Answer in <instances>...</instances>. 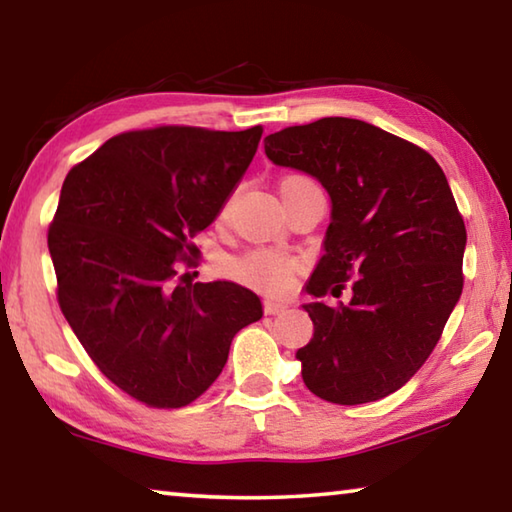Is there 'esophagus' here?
<instances>
[{
  "mask_svg": "<svg viewBox=\"0 0 512 512\" xmlns=\"http://www.w3.org/2000/svg\"><path fill=\"white\" fill-rule=\"evenodd\" d=\"M289 309L287 302H277V300H264V314L266 316H277V314H284V311Z\"/></svg>",
  "mask_w": 512,
  "mask_h": 512,
  "instance_id": "esophagus-1",
  "label": "esophagus"
}]
</instances>
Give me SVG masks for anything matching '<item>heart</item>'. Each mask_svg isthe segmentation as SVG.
I'll return each mask as SVG.
<instances>
[{
  "label": "heart",
  "instance_id": "obj_1",
  "mask_svg": "<svg viewBox=\"0 0 512 512\" xmlns=\"http://www.w3.org/2000/svg\"><path fill=\"white\" fill-rule=\"evenodd\" d=\"M228 273L246 284L250 289L264 293H284L291 289L293 280L300 271V262L282 250L255 248L248 253L232 257L228 262Z\"/></svg>",
  "mask_w": 512,
  "mask_h": 512
}]
</instances>
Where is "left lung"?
<instances>
[{"mask_svg": "<svg viewBox=\"0 0 512 512\" xmlns=\"http://www.w3.org/2000/svg\"><path fill=\"white\" fill-rule=\"evenodd\" d=\"M277 167L309 173L332 203L307 282L314 339L296 352L320 400L366 404L422 368L463 291L467 244L443 169L420 146L361 119L323 117L264 140ZM354 276L348 306L329 308Z\"/></svg>", "mask_w": 512, "mask_h": 512, "instance_id": "8db88e82", "label": "left lung"}]
</instances>
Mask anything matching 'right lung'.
Segmentation results:
<instances>
[{
  "label": "right lung",
  "mask_w": 512,
  "mask_h": 512,
  "mask_svg": "<svg viewBox=\"0 0 512 512\" xmlns=\"http://www.w3.org/2000/svg\"><path fill=\"white\" fill-rule=\"evenodd\" d=\"M262 126H160L110 137L67 173L49 228L58 302L90 359L121 391L180 409L221 375L262 300L241 284H178L205 230L253 162Z\"/></svg>",
  "instance_id": "right-lung-1"
}]
</instances>
